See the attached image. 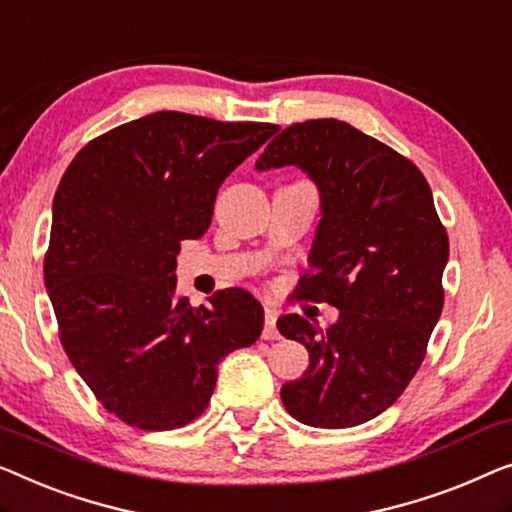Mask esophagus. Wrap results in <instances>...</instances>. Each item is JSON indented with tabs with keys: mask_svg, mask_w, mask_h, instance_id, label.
<instances>
[{
	"mask_svg": "<svg viewBox=\"0 0 512 512\" xmlns=\"http://www.w3.org/2000/svg\"><path fill=\"white\" fill-rule=\"evenodd\" d=\"M277 309L265 307V328H263V339H277Z\"/></svg>",
	"mask_w": 512,
	"mask_h": 512,
	"instance_id": "obj_1",
	"label": "esophagus"
}]
</instances>
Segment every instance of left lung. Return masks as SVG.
<instances>
[{"label":"left lung","mask_w":512,"mask_h":512,"mask_svg":"<svg viewBox=\"0 0 512 512\" xmlns=\"http://www.w3.org/2000/svg\"><path fill=\"white\" fill-rule=\"evenodd\" d=\"M298 166L321 194V221L300 298L339 318L321 330L298 314L277 328L305 344L307 372L281 402L309 427H355L397 402L425 358L443 309L448 235L425 175L392 147L339 120L298 122L256 168Z\"/></svg>","instance_id":"obj_1"}]
</instances>
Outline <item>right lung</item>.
I'll return each mask as SVG.
<instances>
[{
	"label": "right lung",
	"instance_id": "right-lung-1",
	"mask_svg": "<svg viewBox=\"0 0 512 512\" xmlns=\"http://www.w3.org/2000/svg\"><path fill=\"white\" fill-rule=\"evenodd\" d=\"M277 129L161 110L94 138L59 182L43 263L59 339L131 427L201 416L219 362L261 335L254 295L226 288L191 307L175 268L180 242L210 228L221 182Z\"/></svg>",
	"mask_w": 512,
	"mask_h": 512
}]
</instances>
